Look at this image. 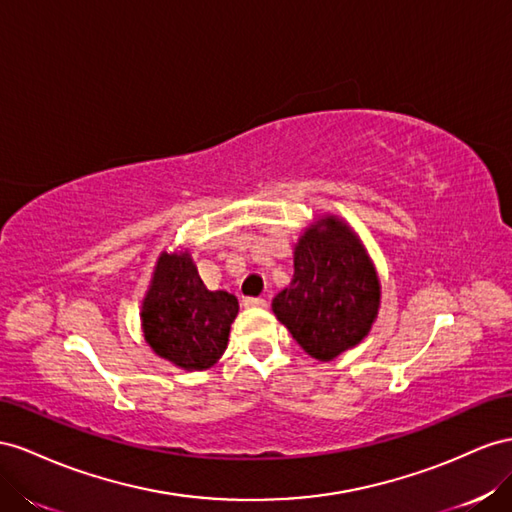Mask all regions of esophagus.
Listing matches in <instances>:
<instances>
[{"mask_svg":"<svg viewBox=\"0 0 512 512\" xmlns=\"http://www.w3.org/2000/svg\"><path fill=\"white\" fill-rule=\"evenodd\" d=\"M242 304L246 306V309H266L268 302L264 298H244Z\"/></svg>","mask_w":512,"mask_h":512,"instance_id":"1","label":"esophagus"}]
</instances>
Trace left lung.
Here are the masks:
<instances>
[{
  "label": "left lung",
  "mask_w": 512,
  "mask_h": 512,
  "mask_svg": "<svg viewBox=\"0 0 512 512\" xmlns=\"http://www.w3.org/2000/svg\"><path fill=\"white\" fill-rule=\"evenodd\" d=\"M382 283L358 233L334 214L306 227L294 246V279L276 294L272 311L306 354L339 358L371 332Z\"/></svg>",
  "instance_id": "left-lung-1"
}]
</instances>
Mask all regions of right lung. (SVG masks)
<instances>
[{
    "instance_id": "1",
    "label": "right lung",
    "mask_w": 512,
    "mask_h": 512,
    "mask_svg": "<svg viewBox=\"0 0 512 512\" xmlns=\"http://www.w3.org/2000/svg\"><path fill=\"white\" fill-rule=\"evenodd\" d=\"M238 298L201 283L191 253L163 251L141 300V332L152 352L184 371H208L221 360L238 317Z\"/></svg>"
}]
</instances>
